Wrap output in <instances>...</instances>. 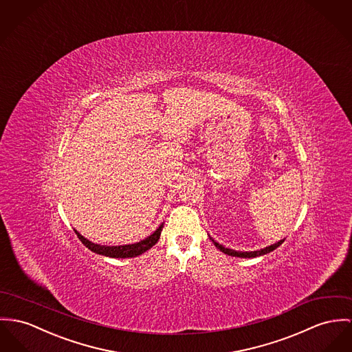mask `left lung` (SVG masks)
<instances>
[{
  "instance_id": "8db88e82",
  "label": "left lung",
  "mask_w": 352,
  "mask_h": 352,
  "mask_svg": "<svg viewBox=\"0 0 352 352\" xmlns=\"http://www.w3.org/2000/svg\"><path fill=\"white\" fill-rule=\"evenodd\" d=\"M210 240L214 243L217 249H219L222 253H225V254H228V256L241 257V258H253V257H260V256H264V254H267V253H271L276 248H278L281 243H284L285 239H283V240H280V241H277V243H272L270 246H265V248H263V249H260V250H252V252H240V250L229 249V248H225L223 245H221V243L214 241L212 237H210Z\"/></svg>"
}]
</instances>
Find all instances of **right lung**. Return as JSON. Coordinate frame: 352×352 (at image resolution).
Wrapping results in <instances>:
<instances>
[{"instance_id": "add662e5", "label": "right lung", "mask_w": 352, "mask_h": 352, "mask_svg": "<svg viewBox=\"0 0 352 352\" xmlns=\"http://www.w3.org/2000/svg\"><path fill=\"white\" fill-rule=\"evenodd\" d=\"M162 228L163 223H161L160 228L153 234H150L144 240H140L139 243H127V245H113V246L92 243V241L87 240L85 237H82L76 229H75V233L78 234V237H79L81 243H84L94 253H98V254H102V256H106V257H112V258H131V257L140 256L142 253L147 252L150 248H153L155 243H158V240L161 237Z\"/></svg>"}]
</instances>
